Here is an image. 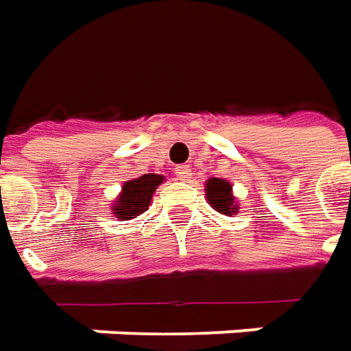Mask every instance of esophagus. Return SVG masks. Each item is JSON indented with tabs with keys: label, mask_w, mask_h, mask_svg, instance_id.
Listing matches in <instances>:
<instances>
[{
	"label": "esophagus",
	"mask_w": 351,
	"mask_h": 351,
	"mask_svg": "<svg viewBox=\"0 0 351 351\" xmlns=\"http://www.w3.org/2000/svg\"><path fill=\"white\" fill-rule=\"evenodd\" d=\"M176 175H178L180 180H188V178L192 176V171H190V167L188 165H180L176 169Z\"/></svg>",
	"instance_id": "34e87169"
}]
</instances>
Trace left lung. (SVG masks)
Returning a JSON list of instances; mask_svg holds the SVG:
<instances>
[{
    "label": "left lung",
    "instance_id": "1",
    "mask_svg": "<svg viewBox=\"0 0 351 351\" xmlns=\"http://www.w3.org/2000/svg\"><path fill=\"white\" fill-rule=\"evenodd\" d=\"M207 202L219 213H232L236 209L234 197H232V186L221 178H209L206 184Z\"/></svg>",
    "mask_w": 351,
    "mask_h": 351
}]
</instances>
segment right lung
I'll use <instances>...</instances> for the list:
<instances>
[{
	"instance_id": "obj_1",
	"label": "right lung",
	"mask_w": 351,
	"mask_h": 351,
	"mask_svg": "<svg viewBox=\"0 0 351 351\" xmlns=\"http://www.w3.org/2000/svg\"><path fill=\"white\" fill-rule=\"evenodd\" d=\"M161 182H163V176L152 175V173L125 182L123 192H121L117 204L113 206L115 215L119 219H134V217L142 215L147 209V206H149L156 188Z\"/></svg>"
}]
</instances>
